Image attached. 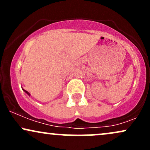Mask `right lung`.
Here are the masks:
<instances>
[{
	"instance_id": "right-lung-1",
	"label": "right lung",
	"mask_w": 150,
	"mask_h": 150,
	"mask_svg": "<svg viewBox=\"0 0 150 150\" xmlns=\"http://www.w3.org/2000/svg\"><path fill=\"white\" fill-rule=\"evenodd\" d=\"M23 90H24V92H26V93H27V94H28V95H29V96H30V93H29L28 92H27V91H26V90H25V89H23Z\"/></svg>"
}]
</instances>
